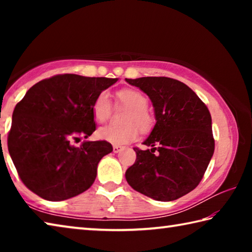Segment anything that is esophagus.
<instances>
[{"label": "esophagus", "instance_id": "esophagus-1", "mask_svg": "<svg viewBox=\"0 0 252 252\" xmlns=\"http://www.w3.org/2000/svg\"><path fill=\"white\" fill-rule=\"evenodd\" d=\"M123 150V147H119V146H113V152L114 153H119Z\"/></svg>", "mask_w": 252, "mask_h": 252}]
</instances>
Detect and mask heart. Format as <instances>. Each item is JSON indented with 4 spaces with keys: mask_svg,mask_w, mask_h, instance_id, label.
I'll use <instances>...</instances> for the list:
<instances>
[{
    "mask_svg": "<svg viewBox=\"0 0 252 252\" xmlns=\"http://www.w3.org/2000/svg\"><path fill=\"white\" fill-rule=\"evenodd\" d=\"M118 99L123 105L129 108L123 122L126 126H106L97 131L101 140L114 146H123L138 138L139 130L147 132L153 126V119L148 112V99L140 91L126 89L118 92ZM92 112L95 121L103 123L110 118L111 100L108 92H101L95 97L92 105ZM139 129H138L137 127Z\"/></svg>",
    "mask_w": 252,
    "mask_h": 252,
    "instance_id": "b5f03b06",
    "label": "heart"
}]
</instances>
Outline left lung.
Segmentation results:
<instances>
[{
  "mask_svg": "<svg viewBox=\"0 0 252 252\" xmlns=\"http://www.w3.org/2000/svg\"><path fill=\"white\" fill-rule=\"evenodd\" d=\"M151 100L156 125L126 179L135 191L157 201H173L201 181L215 151L207 105L180 81L165 76L126 79ZM157 145L158 148H156Z\"/></svg>",
  "mask_w": 252,
  "mask_h": 252,
  "instance_id": "1",
  "label": "left lung"
}]
</instances>
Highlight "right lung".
Masks as SVG:
<instances>
[{
  "label": "right lung",
  "mask_w": 252,
  "mask_h": 252,
  "mask_svg": "<svg viewBox=\"0 0 252 252\" xmlns=\"http://www.w3.org/2000/svg\"><path fill=\"white\" fill-rule=\"evenodd\" d=\"M119 79L61 74L25 93L12 116L7 148L21 180L49 201L84 192L96 178L100 160L112 152L106 141H83L95 131V97Z\"/></svg>",
  "instance_id": "obj_1"
}]
</instances>
